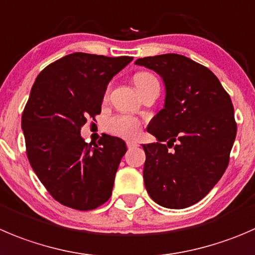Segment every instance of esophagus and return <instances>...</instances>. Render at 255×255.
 <instances>
[{
    "label": "esophagus",
    "mask_w": 255,
    "mask_h": 255,
    "mask_svg": "<svg viewBox=\"0 0 255 255\" xmlns=\"http://www.w3.org/2000/svg\"><path fill=\"white\" fill-rule=\"evenodd\" d=\"M127 147H128V149H130V148L138 147V144L135 142H130V140H128V142H127Z\"/></svg>",
    "instance_id": "34e87169"
}]
</instances>
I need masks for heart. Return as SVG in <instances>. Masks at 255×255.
Returning a JSON list of instances; mask_svg holds the SVG:
<instances>
[{
	"mask_svg": "<svg viewBox=\"0 0 255 255\" xmlns=\"http://www.w3.org/2000/svg\"><path fill=\"white\" fill-rule=\"evenodd\" d=\"M133 81H134L135 87L138 88L139 92H142L144 88H147L152 83L158 82L157 78L149 72L135 73ZM106 129L112 134L118 135V137L132 139L139 134L140 122L137 118L130 117V116H116V117L108 118L106 121Z\"/></svg>",
	"mask_w": 255,
	"mask_h": 255,
	"instance_id": "1",
	"label": "heart"
}]
</instances>
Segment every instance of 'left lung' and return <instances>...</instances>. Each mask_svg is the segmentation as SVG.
<instances>
[{"mask_svg":"<svg viewBox=\"0 0 255 255\" xmlns=\"http://www.w3.org/2000/svg\"><path fill=\"white\" fill-rule=\"evenodd\" d=\"M135 65L157 72L165 86L164 107L147 127L158 142L143 144L145 189L159 206L187 208L228 167L237 134L231 97L211 70L182 54L144 57Z\"/></svg>","mask_w":255,"mask_h":255,"instance_id":"1","label":"left lung"}]
</instances>
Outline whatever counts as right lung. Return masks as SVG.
Instances as JSON below:
<instances>
[{"instance_id":"1","label":"right lung","mask_w":255,"mask_h":255,"mask_svg":"<svg viewBox=\"0 0 255 255\" xmlns=\"http://www.w3.org/2000/svg\"><path fill=\"white\" fill-rule=\"evenodd\" d=\"M132 59L76 52L47 66L32 86L21 122L27 157L63 206L91 211L112 194L125 140L105 134L88 144L81 128L100 115L107 85Z\"/></svg>"}]
</instances>
